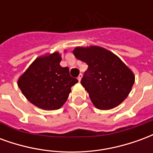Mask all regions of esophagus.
I'll return each mask as SVG.
<instances>
[{
  "mask_svg": "<svg viewBox=\"0 0 153 153\" xmlns=\"http://www.w3.org/2000/svg\"><path fill=\"white\" fill-rule=\"evenodd\" d=\"M82 77H83V74H80L79 75V77H78V80H79V81H81V79H82Z\"/></svg>",
  "mask_w": 153,
  "mask_h": 153,
  "instance_id": "1",
  "label": "esophagus"
}]
</instances>
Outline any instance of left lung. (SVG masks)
Returning <instances> with one entry per match:
<instances>
[{
  "instance_id": "8db88e82",
  "label": "left lung",
  "mask_w": 153,
  "mask_h": 153,
  "mask_svg": "<svg viewBox=\"0 0 153 153\" xmlns=\"http://www.w3.org/2000/svg\"><path fill=\"white\" fill-rule=\"evenodd\" d=\"M73 54L88 65L81 84L96 108L111 110L124 102L135 76L116 55L98 46L77 47Z\"/></svg>"
}]
</instances>
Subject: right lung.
Segmentation results:
<instances>
[{
  "label": "right lung",
  "instance_id": "right-lung-1",
  "mask_svg": "<svg viewBox=\"0 0 153 153\" xmlns=\"http://www.w3.org/2000/svg\"><path fill=\"white\" fill-rule=\"evenodd\" d=\"M60 60L58 51L42 55L19 78L22 93L38 108L47 111L60 108L67 101L71 87L79 82L70 76L68 67L60 66Z\"/></svg>",
  "mask_w": 153,
  "mask_h": 153
}]
</instances>
